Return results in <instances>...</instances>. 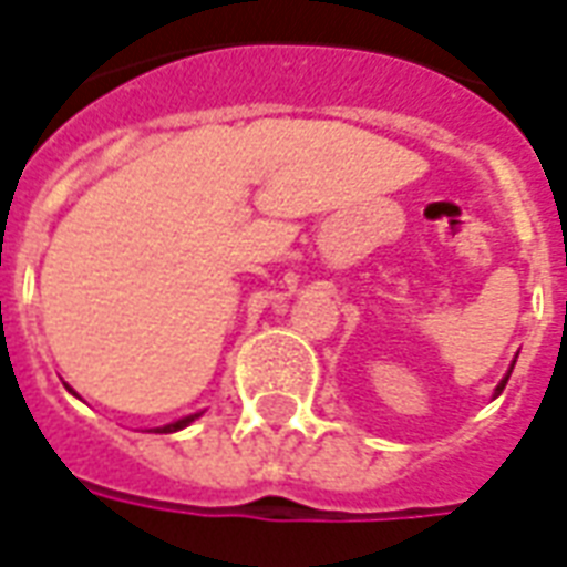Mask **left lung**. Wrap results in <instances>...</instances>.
Returning <instances> with one entry per match:
<instances>
[{
    "label": "left lung",
    "instance_id": "obj_1",
    "mask_svg": "<svg viewBox=\"0 0 567 567\" xmlns=\"http://www.w3.org/2000/svg\"><path fill=\"white\" fill-rule=\"evenodd\" d=\"M511 369H514V367H511ZM507 379H511V372H507V375H505V379H502V384H498V388H496V396H498V393H502V390H505V384H507Z\"/></svg>",
    "mask_w": 567,
    "mask_h": 567
}]
</instances>
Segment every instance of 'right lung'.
Segmentation results:
<instances>
[{
    "label": "right lung",
    "instance_id": "1",
    "mask_svg": "<svg viewBox=\"0 0 567 567\" xmlns=\"http://www.w3.org/2000/svg\"><path fill=\"white\" fill-rule=\"evenodd\" d=\"M195 417H198V414H188V417H183V421H177V423H167V426H162V430H158V433H177V430H183V426H188V423L195 421Z\"/></svg>",
    "mask_w": 567,
    "mask_h": 567
}]
</instances>
